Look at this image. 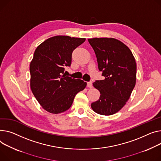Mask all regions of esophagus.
<instances>
[{
    "label": "esophagus",
    "instance_id": "1",
    "mask_svg": "<svg viewBox=\"0 0 161 161\" xmlns=\"http://www.w3.org/2000/svg\"><path fill=\"white\" fill-rule=\"evenodd\" d=\"M87 87H89V88H92V81L87 82Z\"/></svg>",
    "mask_w": 161,
    "mask_h": 161
}]
</instances>
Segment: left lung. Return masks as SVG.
Wrapping results in <instances>:
<instances>
[{
  "label": "left lung",
  "instance_id": "left-lung-1",
  "mask_svg": "<svg viewBox=\"0 0 161 161\" xmlns=\"http://www.w3.org/2000/svg\"><path fill=\"white\" fill-rule=\"evenodd\" d=\"M88 41L97 59L103 80L93 86L100 92V98L91 103L92 110L102 115L119 112L129 100L135 86L136 64L130 49L114 38H92Z\"/></svg>",
  "mask_w": 161,
  "mask_h": 161
}]
</instances>
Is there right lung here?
Here are the masks:
<instances>
[{
	"mask_svg": "<svg viewBox=\"0 0 161 161\" xmlns=\"http://www.w3.org/2000/svg\"><path fill=\"white\" fill-rule=\"evenodd\" d=\"M85 38L56 36L47 39L35 50L30 62V88L45 111L58 114L68 110L75 96L87 83L66 76L65 67H70L73 50Z\"/></svg>",
	"mask_w": 161,
	"mask_h": 161,
	"instance_id": "right-lung-1",
	"label": "right lung"
}]
</instances>
